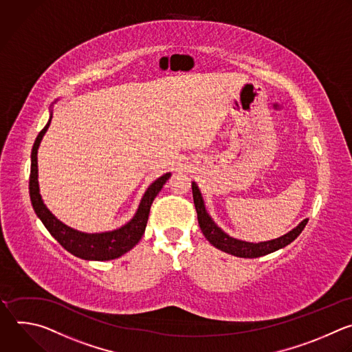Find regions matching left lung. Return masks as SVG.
<instances>
[{
    "instance_id": "8db88e82",
    "label": "left lung",
    "mask_w": 352,
    "mask_h": 352,
    "mask_svg": "<svg viewBox=\"0 0 352 352\" xmlns=\"http://www.w3.org/2000/svg\"><path fill=\"white\" fill-rule=\"evenodd\" d=\"M192 188V198H194V205H195V210H197V218H198V225L201 228L202 234L205 236V239L212 244L214 247H217L221 251H225L228 254H232L234 256H240V258H258L262 255H267L270 252H274L280 248H283L286 245H289L290 243H293L304 230L305 225L308 223V219H304L297 228H294L293 230H290L287 234L274 239V240H269V241H261V243H248V241H243V240H237L234 237H230L229 234H226L214 221L210 218L206 212L205 205H204V199L201 195V191L198 188V186L192 182L191 184Z\"/></svg>"
}]
</instances>
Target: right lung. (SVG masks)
<instances>
[{"label":"right lung","mask_w":352,"mask_h":352,"mask_svg":"<svg viewBox=\"0 0 352 352\" xmlns=\"http://www.w3.org/2000/svg\"><path fill=\"white\" fill-rule=\"evenodd\" d=\"M52 115V113H51ZM52 116H50L48 123L44 126V129L38 133L36 142L33 144L32 150V166H30V179H29V192L30 199L36 215L40 218L45 229L50 232V234L72 255L86 259V261H109L122 256L127 251H130L140 240H142L148 215L150 208L157 197V194L161 191L166 180L170 177V173H165L164 176L158 177L144 192L142 201H140L137 212L134 217L122 228L112 230V232H104V233H83L79 230H75L63 225L60 221H58L51 212L50 209L44 205L40 188H38V169H37V150L40 147V143L43 140V135L45 134Z\"/></svg>","instance_id":"1"}]
</instances>
